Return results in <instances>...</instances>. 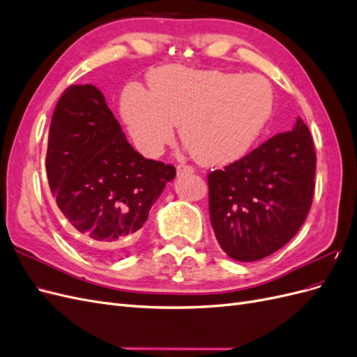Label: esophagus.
Returning <instances> with one entry per match:
<instances>
[{
	"label": "esophagus",
	"mask_w": 357,
	"mask_h": 357,
	"mask_svg": "<svg viewBox=\"0 0 357 357\" xmlns=\"http://www.w3.org/2000/svg\"><path fill=\"white\" fill-rule=\"evenodd\" d=\"M193 169L190 165H185V164H181V165H177V176H185V174H193Z\"/></svg>",
	"instance_id": "obj_1"
}]
</instances>
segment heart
<instances>
[{
	"label": "heart",
	"mask_w": 357,
	"mask_h": 357,
	"mask_svg": "<svg viewBox=\"0 0 357 357\" xmlns=\"http://www.w3.org/2000/svg\"><path fill=\"white\" fill-rule=\"evenodd\" d=\"M150 91L128 86L121 110L137 149L158 156L174 137L205 165L238 160L264 132L274 110V89L264 75L169 66L149 77Z\"/></svg>",
	"instance_id": "1"
}]
</instances>
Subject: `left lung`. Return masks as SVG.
<instances>
[{"label":"left lung","mask_w":357,"mask_h":357,"mask_svg":"<svg viewBox=\"0 0 357 357\" xmlns=\"http://www.w3.org/2000/svg\"><path fill=\"white\" fill-rule=\"evenodd\" d=\"M316 152L308 126L266 139L208 174L211 226L222 250L253 262L287 244L305 222L314 195Z\"/></svg>","instance_id":"8db88e82"}]
</instances>
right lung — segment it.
<instances>
[{"label":"right lung","instance_id":"add662e5","mask_svg":"<svg viewBox=\"0 0 357 357\" xmlns=\"http://www.w3.org/2000/svg\"><path fill=\"white\" fill-rule=\"evenodd\" d=\"M52 197L84 250L109 256L135 244L176 168L139 155L92 84L63 91L49 128Z\"/></svg>","mask_w":357,"mask_h":357}]
</instances>
